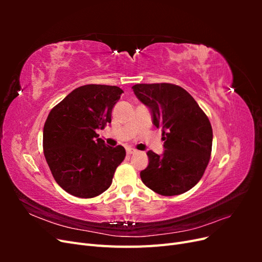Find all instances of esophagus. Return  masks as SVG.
Segmentation results:
<instances>
[{"instance_id": "esophagus-1", "label": "esophagus", "mask_w": 262, "mask_h": 262, "mask_svg": "<svg viewBox=\"0 0 262 262\" xmlns=\"http://www.w3.org/2000/svg\"><path fill=\"white\" fill-rule=\"evenodd\" d=\"M126 153H128L129 155H134V154L138 153V150L134 149V148H128V149H126Z\"/></svg>"}]
</instances>
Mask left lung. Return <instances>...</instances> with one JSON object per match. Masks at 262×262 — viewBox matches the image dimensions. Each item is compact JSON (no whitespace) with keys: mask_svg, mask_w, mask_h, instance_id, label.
<instances>
[{"mask_svg":"<svg viewBox=\"0 0 262 262\" xmlns=\"http://www.w3.org/2000/svg\"><path fill=\"white\" fill-rule=\"evenodd\" d=\"M136 96L163 128L164 153L148 150V166L140 172L143 184L162 195H178L202 178L212 152L213 132L208 116L182 87L169 84H136Z\"/></svg>","mask_w":262,"mask_h":262,"instance_id":"8db88e82","label":"left lung"}]
</instances>
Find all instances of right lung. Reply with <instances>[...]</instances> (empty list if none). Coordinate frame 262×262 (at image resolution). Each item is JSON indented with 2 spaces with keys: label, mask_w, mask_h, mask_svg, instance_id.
<instances>
[{
  "label": "right lung",
  "mask_w": 262,
  "mask_h": 262,
  "mask_svg": "<svg viewBox=\"0 0 262 262\" xmlns=\"http://www.w3.org/2000/svg\"><path fill=\"white\" fill-rule=\"evenodd\" d=\"M123 91L118 86L77 87L54 106L43 126V154L57 184L77 198H94L110 187L125 157L123 146L99 139L112 122V112Z\"/></svg>",
  "instance_id": "obj_1"
}]
</instances>
